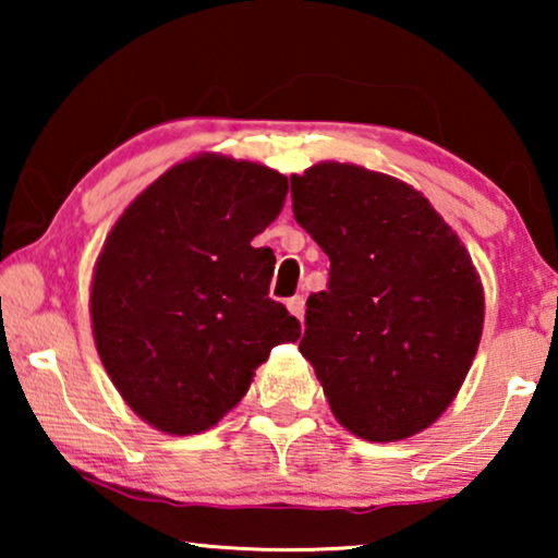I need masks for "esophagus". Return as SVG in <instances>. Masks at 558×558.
<instances>
[{"instance_id":"34e87169","label":"esophagus","mask_w":558,"mask_h":558,"mask_svg":"<svg viewBox=\"0 0 558 558\" xmlns=\"http://www.w3.org/2000/svg\"><path fill=\"white\" fill-rule=\"evenodd\" d=\"M287 310L292 312L296 319H302L304 317V300H302V296H292V300L287 302Z\"/></svg>"}]
</instances>
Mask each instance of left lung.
<instances>
[{"instance_id":"1","label":"left lung","mask_w":558,"mask_h":558,"mask_svg":"<svg viewBox=\"0 0 558 558\" xmlns=\"http://www.w3.org/2000/svg\"><path fill=\"white\" fill-rule=\"evenodd\" d=\"M289 180L296 223L330 258L300 353L348 432L368 441L418 434L452 403L483 335L468 248L391 174L319 162Z\"/></svg>"}]
</instances>
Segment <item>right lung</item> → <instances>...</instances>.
Returning <instances> with one entry per match:
<instances>
[{
	"label": "right lung",
	"mask_w": 558,
	"mask_h": 558,
	"mask_svg": "<svg viewBox=\"0 0 558 558\" xmlns=\"http://www.w3.org/2000/svg\"><path fill=\"white\" fill-rule=\"evenodd\" d=\"M287 178L223 155H197L151 182L111 228L90 323L113 386L159 432L201 434L243 396L274 345L300 323L269 296L274 223Z\"/></svg>",
	"instance_id": "1"
}]
</instances>
